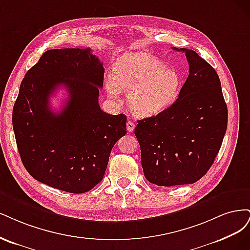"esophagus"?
<instances>
[{"label":"esophagus","instance_id":"34e87169","mask_svg":"<svg viewBox=\"0 0 250 250\" xmlns=\"http://www.w3.org/2000/svg\"><path fill=\"white\" fill-rule=\"evenodd\" d=\"M135 128V124L133 122H131V120H128V122L126 123V131L128 133H132L134 131Z\"/></svg>","mask_w":250,"mask_h":250}]
</instances>
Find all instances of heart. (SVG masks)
Returning a JSON list of instances; mask_svg holds the SVG:
<instances>
[{"label":"heart","mask_w":250,"mask_h":250,"mask_svg":"<svg viewBox=\"0 0 250 250\" xmlns=\"http://www.w3.org/2000/svg\"><path fill=\"white\" fill-rule=\"evenodd\" d=\"M182 80L178 71L165 67L146 53H127L113 66L112 79L106 82L110 98L120 102V92H128L134 114L151 116L160 113L178 99Z\"/></svg>","instance_id":"b5f03b06"}]
</instances>
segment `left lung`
<instances>
[{
  "label": "left lung",
  "mask_w": 250,
  "mask_h": 250,
  "mask_svg": "<svg viewBox=\"0 0 250 250\" xmlns=\"http://www.w3.org/2000/svg\"><path fill=\"white\" fill-rule=\"evenodd\" d=\"M186 55L189 76L178 99L156 116L138 120L146 179L171 187L200 180L214 163L228 127V107L216 70L192 50Z\"/></svg>",
  "instance_id": "obj_1"
}]
</instances>
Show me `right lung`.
Returning a JSON list of instances; mask_svg holds the SVG:
<instances>
[{"label":"right lung","instance_id":"1","mask_svg":"<svg viewBox=\"0 0 250 250\" xmlns=\"http://www.w3.org/2000/svg\"><path fill=\"white\" fill-rule=\"evenodd\" d=\"M103 64L89 47L49 50L22 79L12 125L21 162L38 182L79 194L103 180L112 148L126 134V116L99 104ZM62 84L69 100L56 115L48 99Z\"/></svg>","mask_w":250,"mask_h":250}]
</instances>
